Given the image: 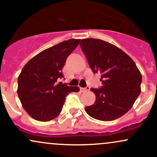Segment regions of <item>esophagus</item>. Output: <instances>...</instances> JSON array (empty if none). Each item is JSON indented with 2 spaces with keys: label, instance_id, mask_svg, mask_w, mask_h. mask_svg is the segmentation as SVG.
<instances>
[{
  "label": "esophagus",
  "instance_id": "obj_1",
  "mask_svg": "<svg viewBox=\"0 0 157 157\" xmlns=\"http://www.w3.org/2000/svg\"><path fill=\"white\" fill-rule=\"evenodd\" d=\"M90 88L89 87H86V88H80V91H82V92H86V91H89Z\"/></svg>",
  "mask_w": 157,
  "mask_h": 157
}]
</instances>
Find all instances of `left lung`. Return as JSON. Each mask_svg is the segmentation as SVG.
Masks as SVG:
<instances>
[{
	"label": "left lung",
	"mask_w": 157,
	"mask_h": 157,
	"mask_svg": "<svg viewBox=\"0 0 157 157\" xmlns=\"http://www.w3.org/2000/svg\"><path fill=\"white\" fill-rule=\"evenodd\" d=\"M80 46L94 74L101 75L102 86L91 89L94 104L86 106L91 117L111 121L132 108L141 92L142 75L134 60L114 45L99 39H82Z\"/></svg>",
	"instance_id": "8db88e82"
}]
</instances>
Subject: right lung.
<instances>
[{
	"mask_svg": "<svg viewBox=\"0 0 157 157\" xmlns=\"http://www.w3.org/2000/svg\"><path fill=\"white\" fill-rule=\"evenodd\" d=\"M80 41H63L40 52L23 66L17 79V94L23 109L35 120H54L62 111L68 94L80 91L77 86L57 83L64 77L62 69L66 59Z\"/></svg>",
	"mask_w": 157,
	"mask_h": 157,
	"instance_id": "obj_1",
	"label": "right lung"
}]
</instances>
